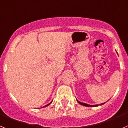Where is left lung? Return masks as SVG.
<instances>
[{"label":"left lung","mask_w":128,"mask_h":128,"mask_svg":"<svg viewBox=\"0 0 128 128\" xmlns=\"http://www.w3.org/2000/svg\"><path fill=\"white\" fill-rule=\"evenodd\" d=\"M77 101H78V102H79V103H80V104L82 105V106H99V105H98V104H96V105H89V104H87L84 103V102H80V101H79V100H77ZM104 104V103L100 104V105H101V104Z\"/></svg>","instance_id":"8db88e82"}]
</instances>
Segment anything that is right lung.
Returning <instances> with one entry per match:
<instances>
[{
  "mask_svg": "<svg viewBox=\"0 0 128 128\" xmlns=\"http://www.w3.org/2000/svg\"><path fill=\"white\" fill-rule=\"evenodd\" d=\"M51 102H50V103H49V104H47V105H46V106H48V105L50 104V103H51ZM45 106H44V107H45Z\"/></svg>",
  "mask_w": 128,
  "mask_h": 128,
  "instance_id": "1",
  "label": "right lung"
}]
</instances>
